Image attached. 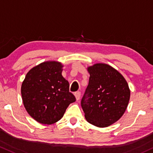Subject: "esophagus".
<instances>
[{
    "label": "esophagus",
    "mask_w": 153,
    "mask_h": 153,
    "mask_svg": "<svg viewBox=\"0 0 153 153\" xmlns=\"http://www.w3.org/2000/svg\"><path fill=\"white\" fill-rule=\"evenodd\" d=\"M74 96L76 97V101H79L80 99V97H81V93L80 92H76V93H74Z\"/></svg>",
    "instance_id": "obj_1"
}]
</instances>
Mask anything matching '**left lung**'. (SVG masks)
<instances>
[{"label": "left lung", "instance_id": "left-lung-1", "mask_svg": "<svg viewBox=\"0 0 153 153\" xmlns=\"http://www.w3.org/2000/svg\"><path fill=\"white\" fill-rule=\"evenodd\" d=\"M88 71L89 83L81 101L85 119L97 127H108L126 111L131 95L128 85L119 71L107 64H94Z\"/></svg>", "mask_w": 153, "mask_h": 153}]
</instances>
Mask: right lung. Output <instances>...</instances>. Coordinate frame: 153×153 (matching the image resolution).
<instances>
[{
	"mask_svg": "<svg viewBox=\"0 0 153 153\" xmlns=\"http://www.w3.org/2000/svg\"><path fill=\"white\" fill-rule=\"evenodd\" d=\"M60 62L47 61L33 67L21 87L26 111L38 123L51 125L63 117L76 98L69 92V83L62 76Z\"/></svg>",
	"mask_w": 153,
	"mask_h": 153,
	"instance_id": "1",
	"label": "right lung"
}]
</instances>
